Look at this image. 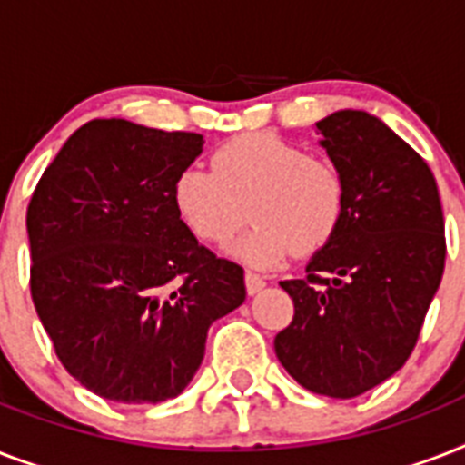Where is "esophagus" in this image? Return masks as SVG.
<instances>
[{
	"mask_svg": "<svg viewBox=\"0 0 465 465\" xmlns=\"http://www.w3.org/2000/svg\"><path fill=\"white\" fill-rule=\"evenodd\" d=\"M262 287H265V280H262L261 275H255V272H251V270H248V272H246V290H248V294H258V292H261Z\"/></svg>",
	"mask_w": 465,
	"mask_h": 465,
	"instance_id": "34e87169",
	"label": "esophagus"
}]
</instances>
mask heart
I'll return each instance as SVG.
<instances>
[{
	"label": "heart",
	"instance_id": "obj_1",
	"mask_svg": "<svg viewBox=\"0 0 465 465\" xmlns=\"http://www.w3.org/2000/svg\"><path fill=\"white\" fill-rule=\"evenodd\" d=\"M253 229L229 255L275 268L292 251L311 255L331 243L347 207V181L332 161L297 142L253 133L214 149L212 171L185 168L173 181V207L203 243H224L246 219Z\"/></svg>",
	"mask_w": 465,
	"mask_h": 465
}]
</instances>
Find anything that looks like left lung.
I'll return each instance as SVG.
<instances>
[{"mask_svg": "<svg viewBox=\"0 0 465 465\" xmlns=\"http://www.w3.org/2000/svg\"><path fill=\"white\" fill-rule=\"evenodd\" d=\"M321 147L347 181V207L304 280L280 282L294 318L277 332L282 367L318 396L354 398L411 357L447 258L432 171L364 111L318 120Z\"/></svg>", "mask_w": 465, "mask_h": 465, "instance_id": "8db88e82", "label": "left lung"}]
</instances>
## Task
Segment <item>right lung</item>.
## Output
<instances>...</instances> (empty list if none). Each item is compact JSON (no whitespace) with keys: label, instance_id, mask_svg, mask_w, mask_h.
I'll use <instances>...</instances> for the list:
<instances>
[{"label":"right lung","instance_id":"add662e5","mask_svg":"<svg viewBox=\"0 0 465 465\" xmlns=\"http://www.w3.org/2000/svg\"><path fill=\"white\" fill-rule=\"evenodd\" d=\"M203 134L91 120L28 204L31 297L69 374L115 403H161L203 364L207 331L246 299L243 268L197 243L173 207Z\"/></svg>","mask_w":465,"mask_h":465}]
</instances>
